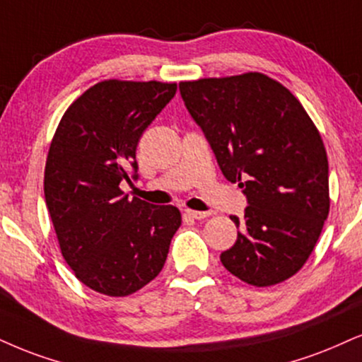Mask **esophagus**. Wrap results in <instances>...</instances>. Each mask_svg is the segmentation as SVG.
I'll list each match as a JSON object with an SVG mask.
<instances>
[{
    "mask_svg": "<svg viewBox=\"0 0 362 362\" xmlns=\"http://www.w3.org/2000/svg\"><path fill=\"white\" fill-rule=\"evenodd\" d=\"M185 215L188 218H193V220H203V218H208V211H194V209H185Z\"/></svg>",
    "mask_w": 362,
    "mask_h": 362,
    "instance_id": "34e87169",
    "label": "esophagus"
}]
</instances>
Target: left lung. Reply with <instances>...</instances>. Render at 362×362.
Here are the masks:
<instances>
[{
	"instance_id": "obj_1",
	"label": "left lung",
	"mask_w": 362,
	"mask_h": 362,
	"mask_svg": "<svg viewBox=\"0 0 362 362\" xmlns=\"http://www.w3.org/2000/svg\"><path fill=\"white\" fill-rule=\"evenodd\" d=\"M221 173L248 199L238 230L221 253L230 274L255 287L296 275L317 243L329 206L322 137L297 97L258 72L180 83Z\"/></svg>"
}]
</instances>
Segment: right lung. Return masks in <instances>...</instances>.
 I'll return each instance as SVG.
<instances>
[{
	"mask_svg": "<svg viewBox=\"0 0 362 362\" xmlns=\"http://www.w3.org/2000/svg\"><path fill=\"white\" fill-rule=\"evenodd\" d=\"M176 83L102 80L65 110L45 166V202L62 255L83 285L126 297L163 270L181 226L176 206H158L119 188L137 171L142 132ZM136 176V174H134Z\"/></svg>",
	"mask_w": 362,
	"mask_h": 362,
	"instance_id": "add662e5",
	"label": "right lung"
}]
</instances>
